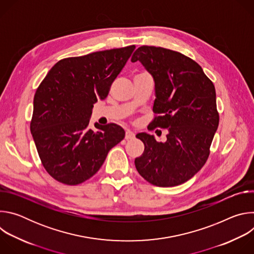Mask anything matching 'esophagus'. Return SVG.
Masks as SVG:
<instances>
[{"instance_id": "34e87169", "label": "esophagus", "mask_w": 254, "mask_h": 254, "mask_svg": "<svg viewBox=\"0 0 254 254\" xmlns=\"http://www.w3.org/2000/svg\"><path fill=\"white\" fill-rule=\"evenodd\" d=\"M132 138H134V133L131 130L127 129L126 131V139H132Z\"/></svg>"}]
</instances>
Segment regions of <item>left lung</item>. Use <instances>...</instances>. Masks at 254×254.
<instances>
[{"label": "left lung", "instance_id": "obj_1", "mask_svg": "<svg viewBox=\"0 0 254 254\" xmlns=\"http://www.w3.org/2000/svg\"><path fill=\"white\" fill-rule=\"evenodd\" d=\"M139 61L153 76V127L168 128L167 140L139 132L144 144L135 158L139 175L158 187H174L190 180L206 163L219 125L216 91L202 67L179 52L155 46L138 47L131 62Z\"/></svg>", "mask_w": 254, "mask_h": 254}]
</instances>
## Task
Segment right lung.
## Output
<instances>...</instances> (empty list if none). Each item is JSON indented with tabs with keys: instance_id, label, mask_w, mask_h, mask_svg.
<instances>
[{
	"instance_id": "1",
	"label": "right lung",
	"mask_w": 254,
	"mask_h": 254,
	"mask_svg": "<svg viewBox=\"0 0 254 254\" xmlns=\"http://www.w3.org/2000/svg\"><path fill=\"white\" fill-rule=\"evenodd\" d=\"M135 46L58 61L36 90L31 133L41 162L58 182L78 185L102 166L125 137L116 125L88 127L93 104L103 100Z\"/></svg>"
}]
</instances>
